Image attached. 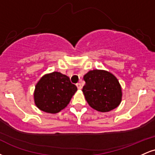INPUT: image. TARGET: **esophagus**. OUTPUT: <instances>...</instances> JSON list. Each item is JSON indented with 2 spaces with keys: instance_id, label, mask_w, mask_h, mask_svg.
<instances>
[{
  "instance_id": "obj_1",
  "label": "esophagus",
  "mask_w": 155,
  "mask_h": 155,
  "mask_svg": "<svg viewBox=\"0 0 155 155\" xmlns=\"http://www.w3.org/2000/svg\"><path fill=\"white\" fill-rule=\"evenodd\" d=\"M76 87H77V88L79 89V90H81V88H82V86H81V84L80 83L76 84Z\"/></svg>"
}]
</instances>
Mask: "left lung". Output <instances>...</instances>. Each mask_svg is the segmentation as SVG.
I'll use <instances>...</instances> for the list:
<instances>
[{"instance_id": "left-lung-1", "label": "left lung", "mask_w": 155, "mask_h": 155, "mask_svg": "<svg viewBox=\"0 0 155 155\" xmlns=\"http://www.w3.org/2000/svg\"><path fill=\"white\" fill-rule=\"evenodd\" d=\"M82 92L88 104L101 112L117 108L122 101V88L113 74L106 71H90L84 76Z\"/></svg>"}]
</instances>
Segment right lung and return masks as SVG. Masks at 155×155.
Listing matches in <instances>:
<instances>
[{
  "label": "right lung",
  "instance_id": "right-lung-1",
  "mask_svg": "<svg viewBox=\"0 0 155 155\" xmlns=\"http://www.w3.org/2000/svg\"><path fill=\"white\" fill-rule=\"evenodd\" d=\"M76 90L68 76L60 72L46 74L35 85V104L44 112L58 113L66 107Z\"/></svg>",
  "mask_w": 155,
  "mask_h": 155
}]
</instances>
